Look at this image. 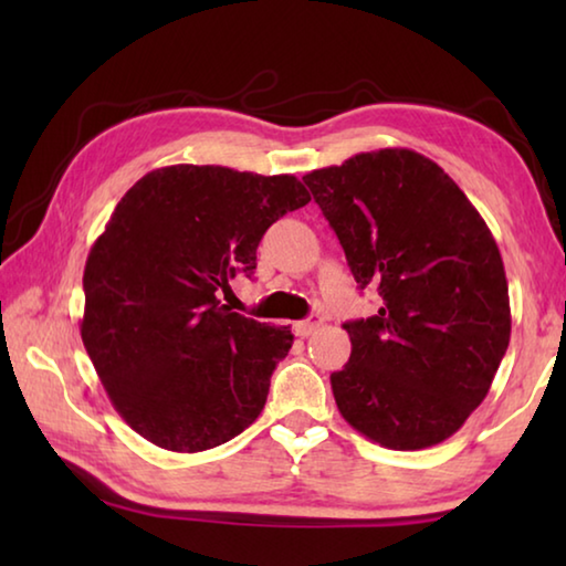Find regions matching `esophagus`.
Returning <instances> with one entry per match:
<instances>
[{
  "instance_id": "34e87169",
  "label": "esophagus",
  "mask_w": 566,
  "mask_h": 566,
  "mask_svg": "<svg viewBox=\"0 0 566 566\" xmlns=\"http://www.w3.org/2000/svg\"><path fill=\"white\" fill-rule=\"evenodd\" d=\"M322 317L319 314H312L310 319H302V322H296L294 324V332H296V337H310V334H314L317 332L319 327H322Z\"/></svg>"
}]
</instances>
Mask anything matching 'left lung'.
<instances>
[{
    "label": "left lung",
    "instance_id": "1",
    "mask_svg": "<svg viewBox=\"0 0 566 566\" xmlns=\"http://www.w3.org/2000/svg\"><path fill=\"white\" fill-rule=\"evenodd\" d=\"M375 317L344 324L352 354L332 375L342 417L399 452L452 437L482 405L510 347L500 247L464 191L411 149L361 151L304 177Z\"/></svg>",
    "mask_w": 566,
    "mask_h": 566
}]
</instances>
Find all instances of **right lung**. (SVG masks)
<instances>
[{
	"instance_id": "1",
	"label": "right lung",
	"mask_w": 566,
	"mask_h": 566,
	"mask_svg": "<svg viewBox=\"0 0 566 566\" xmlns=\"http://www.w3.org/2000/svg\"><path fill=\"white\" fill-rule=\"evenodd\" d=\"M292 175L175 165L114 209L84 266L82 342L122 419L169 452H205L264 409L290 327L219 302L252 276L276 219L310 202Z\"/></svg>"
}]
</instances>
